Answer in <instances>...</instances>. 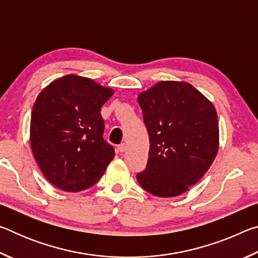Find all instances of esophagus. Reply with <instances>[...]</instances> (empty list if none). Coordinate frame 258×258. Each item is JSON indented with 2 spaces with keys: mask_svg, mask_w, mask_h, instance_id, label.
<instances>
[{
  "mask_svg": "<svg viewBox=\"0 0 258 258\" xmlns=\"http://www.w3.org/2000/svg\"><path fill=\"white\" fill-rule=\"evenodd\" d=\"M117 150H118L119 152H124L127 150V145L126 143H120V145L117 147Z\"/></svg>",
  "mask_w": 258,
  "mask_h": 258,
  "instance_id": "1",
  "label": "esophagus"
}]
</instances>
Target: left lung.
I'll return each mask as SVG.
<instances>
[{
	"mask_svg": "<svg viewBox=\"0 0 258 258\" xmlns=\"http://www.w3.org/2000/svg\"><path fill=\"white\" fill-rule=\"evenodd\" d=\"M138 102L150 149L139 184L161 198L180 196L202 178L220 147L214 104L186 82L163 81L140 93Z\"/></svg>",
	"mask_w": 258,
	"mask_h": 258,
	"instance_id": "left-lung-1",
	"label": "left lung"
}]
</instances>
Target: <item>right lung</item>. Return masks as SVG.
<instances>
[{
    "mask_svg": "<svg viewBox=\"0 0 258 258\" xmlns=\"http://www.w3.org/2000/svg\"><path fill=\"white\" fill-rule=\"evenodd\" d=\"M113 90L75 74L43 89L30 118V147L47 181L80 192L95 184L115 157L102 138L101 107Z\"/></svg>",
    "mask_w": 258,
    "mask_h": 258,
    "instance_id": "right-lung-1",
    "label": "right lung"
}]
</instances>
